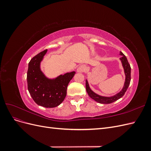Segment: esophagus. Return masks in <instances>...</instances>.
I'll return each mask as SVG.
<instances>
[{"instance_id": "1", "label": "esophagus", "mask_w": 151, "mask_h": 151, "mask_svg": "<svg viewBox=\"0 0 151 151\" xmlns=\"http://www.w3.org/2000/svg\"><path fill=\"white\" fill-rule=\"evenodd\" d=\"M86 70V67L85 65H81L77 68L78 72H84Z\"/></svg>"}]
</instances>
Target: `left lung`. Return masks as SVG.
I'll return each mask as SVG.
<instances>
[{"label":"left lung","instance_id":"1","mask_svg":"<svg viewBox=\"0 0 151 151\" xmlns=\"http://www.w3.org/2000/svg\"><path fill=\"white\" fill-rule=\"evenodd\" d=\"M120 55H122V57L120 59L122 63V65L123 67V69H124V72L125 74V84L120 92H119L115 96H111V97L101 96H99L94 93L93 91L90 89L88 81L87 80L86 81V89L87 93H88V95L89 96V97L91 98H92L94 100V101H96L98 103H101V104H109V103H112L113 102H115L116 101V100L121 98L125 94L128 88H129L130 83V80H131V67L125 55L121 52Z\"/></svg>","mask_w":151,"mask_h":151}]
</instances>
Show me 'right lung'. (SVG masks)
<instances>
[{
    "mask_svg": "<svg viewBox=\"0 0 151 151\" xmlns=\"http://www.w3.org/2000/svg\"><path fill=\"white\" fill-rule=\"evenodd\" d=\"M47 50L33 57L27 72L28 89L34 101L45 108H55L60 104L67 94V86L76 72H67L55 79H48L40 69V63Z\"/></svg>",
    "mask_w": 151,
    "mask_h": 151,
    "instance_id": "right-lung-1",
    "label": "right lung"
}]
</instances>
